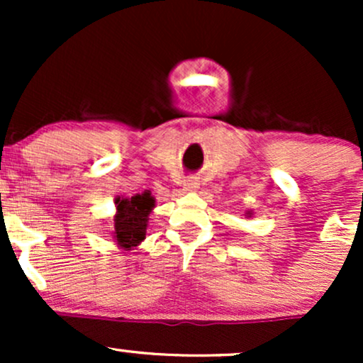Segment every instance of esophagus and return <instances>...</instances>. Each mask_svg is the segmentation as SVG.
<instances>
[{
  "label": "esophagus",
  "instance_id": "esophagus-1",
  "mask_svg": "<svg viewBox=\"0 0 363 363\" xmlns=\"http://www.w3.org/2000/svg\"><path fill=\"white\" fill-rule=\"evenodd\" d=\"M198 181H196V177H186L184 179V189L186 191H194L198 189Z\"/></svg>",
  "mask_w": 363,
  "mask_h": 363
}]
</instances>
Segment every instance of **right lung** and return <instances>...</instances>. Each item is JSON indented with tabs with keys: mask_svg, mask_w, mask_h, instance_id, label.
I'll return each mask as SVG.
<instances>
[{
	"mask_svg": "<svg viewBox=\"0 0 363 363\" xmlns=\"http://www.w3.org/2000/svg\"><path fill=\"white\" fill-rule=\"evenodd\" d=\"M155 199L152 194L143 193L131 196V198H118V215L114 218V237L118 244L124 249H131L138 245L147 235L148 215L152 211Z\"/></svg>",
	"mask_w": 363,
	"mask_h": 363,
	"instance_id": "obj_1",
	"label": "right lung"
}]
</instances>
